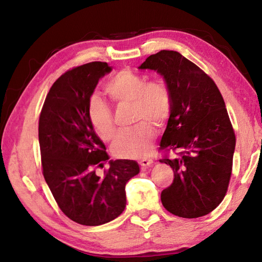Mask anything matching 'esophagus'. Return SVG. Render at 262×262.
<instances>
[{
    "label": "esophagus",
    "instance_id": "esophagus-1",
    "mask_svg": "<svg viewBox=\"0 0 262 262\" xmlns=\"http://www.w3.org/2000/svg\"><path fill=\"white\" fill-rule=\"evenodd\" d=\"M139 164H140V166L141 167H150V166H153V164H154V162H153V160H148V158H143V160H141V161H139Z\"/></svg>",
    "mask_w": 262,
    "mask_h": 262
}]
</instances>
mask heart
<instances>
[{
	"mask_svg": "<svg viewBox=\"0 0 262 262\" xmlns=\"http://www.w3.org/2000/svg\"><path fill=\"white\" fill-rule=\"evenodd\" d=\"M106 93L118 105H133V128L119 133L113 144V152L120 158H141L149 154L156 139L153 122L163 126L169 120L172 109L171 93L162 80L147 81L130 69L117 72L106 84ZM87 117L97 136L112 141L117 126L112 108L98 96H93L87 105Z\"/></svg>",
	"mask_w": 262,
	"mask_h": 262,
	"instance_id": "1",
	"label": "heart"
}]
</instances>
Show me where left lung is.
<instances>
[{
	"instance_id": "left-lung-1",
	"label": "left lung",
	"mask_w": 262,
	"mask_h": 262,
	"mask_svg": "<svg viewBox=\"0 0 262 262\" xmlns=\"http://www.w3.org/2000/svg\"><path fill=\"white\" fill-rule=\"evenodd\" d=\"M140 69L157 71L171 93V115L160 146L166 152L160 162L173 170L172 184L161 194L164 208L185 219L207 215L227 192L236 144L222 94L203 70L177 51L149 55Z\"/></svg>"
}]
</instances>
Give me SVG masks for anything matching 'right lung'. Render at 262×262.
<instances>
[{
  "mask_svg": "<svg viewBox=\"0 0 262 262\" xmlns=\"http://www.w3.org/2000/svg\"><path fill=\"white\" fill-rule=\"evenodd\" d=\"M112 68L95 61L75 67L53 83L39 116L38 137L45 180L60 210L76 223H108L125 208V185L139 173L130 160H108L106 147L87 117V105L99 78Z\"/></svg>",
  "mask_w": 262,
  "mask_h": 262,
  "instance_id": "1",
  "label": "right lung"
}]
</instances>
